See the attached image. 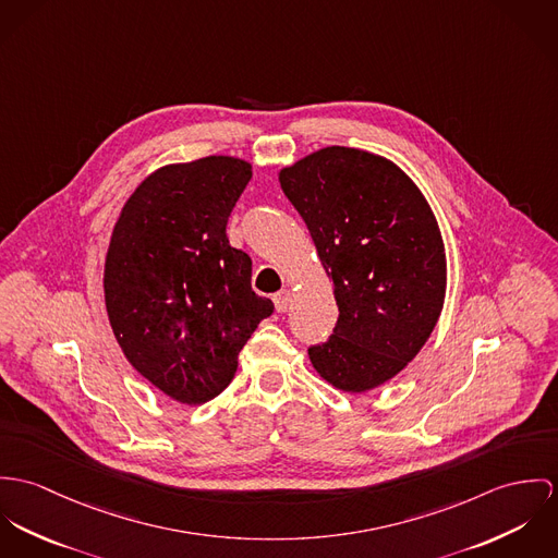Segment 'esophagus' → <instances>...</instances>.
I'll use <instances>...</instances> for the list:
<instances>
[{"label": "esophagus", "instance_id": "1", "mask_svg": "<svg viewBox=\"0 0 558 558\" xmlns=\"http://www.w3.org/2000/svg\"><path fill=\"white\" fill-rule=\"evenodd\" d=\"M274 306L278 312H287L291 306V291H280L274 295Z\"/></svg>", "mask_w": 558, "mask_h": 558}]
</instances>
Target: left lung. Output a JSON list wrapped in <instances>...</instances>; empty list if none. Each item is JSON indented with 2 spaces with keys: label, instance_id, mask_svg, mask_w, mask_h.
Here are the masks:
<instances>
[{
  "label": "left lung",
  "instance_id": "obj_1",
  "mask_svg": "<svg viewBox=\"0 0 558 558\" xmlns=\"http://www.w3.org/2000/svg\"><path fill=\"white\" fill-rule=\"evenodd\" d=\"M333 282L338 323L310 347L316 372L362 393L402 371L433 333L447 265L433 209L389 160L325 147L280 171Z\"/></svg>",
  "mask_w": 558,
  "mask_h": 558
}]
</instances>
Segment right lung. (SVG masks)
Returning a JSON list of instances; mask_svg holds the SVG:
<instances>
[{"instance_id": "add662e5", "label": "right lung", "mask_w": 558, "mask_h": 558, "mask_svg": "<svg viewBox=\"0 0 558 558\" xmlns=\"http://www.w3.org/2000/svg\"><path fill=\"white\" fill-rule=\"evenodd\" d=\"M248 162L207 156L151 173L128 198L105 263V302L128 362L182 404L233 380L238 355L274 312L252 260L227 238Z\"/></svg>"}]
</instances>
